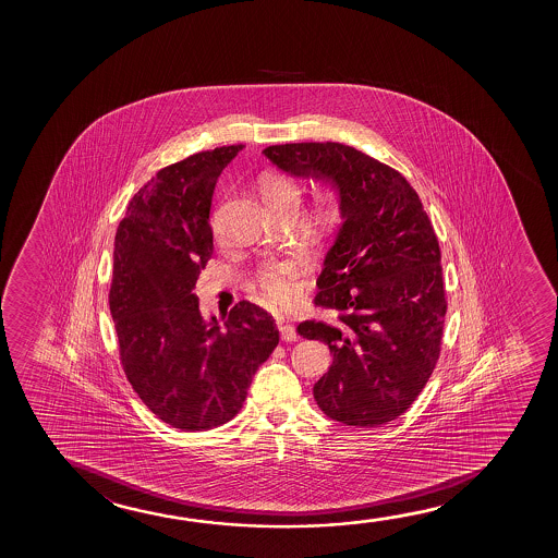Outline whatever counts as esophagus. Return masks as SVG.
<instances>
[{"label": "esophagus", "mask_w": 558, "mask_h": 558, "mask_svg": "<svg viewBox=\"0 0 558 558\" xmlns=\"http://www.w3.org/2000/svg\"><path fill=\"white\" fill-rule=\"evenodd\" d=\"M280 337H282V341H298V331H295V326L293 324H280Z\"/></svg>", "instance_id": "obj_1"}]
</instances>
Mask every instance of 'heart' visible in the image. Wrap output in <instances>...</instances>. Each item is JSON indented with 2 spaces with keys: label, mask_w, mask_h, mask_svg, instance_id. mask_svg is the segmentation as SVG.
<instances>
[{
  "label": "heart",
  "mask_w": 558,
  "mask_h": 558,
  "mask_svg": "<svg viewBox=\"0 0 558 558\" xmlns=\"http://www.w3.org/2000/svg\"><path fill=\"white\" fill-rule=\"evenodd\" d=\"M259 191L263 198L272 209H295L301 199V191L290 177L280 173H263L259 177ZM339 219V206L336 198L329 194H320L313 207V221L328 229ZM211 229L219 234V217L214 215ZM299 278H301V263L298 259L268 260L263 263L257 270V283L263 295L272 305L288 303L298 291Z\"/></svg>",
  "instance_id": "heart-1"
}]
</instances>
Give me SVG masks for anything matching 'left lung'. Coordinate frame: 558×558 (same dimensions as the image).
<instances>
[{
    "instance_id": "8db88e82",
    "label": "left lung",
    "mask_w": 558,
    "mask_h": 558,
    "mask_svg": "<svg viewBox=\"0 0 558 558\" xmlns=\"http://www.w3.org/2000/svg\"><path fill=\"white\" fill-rule=\"evenodd\" d=\"M263 154L339 194L343 225L314 298L336 316L298 326L299 336L333 354L314 385L316 404L352 427L397 420L435 369L448 306L440 247L417 192L397 169L341 143L275 145Z\"/></svg>"
}]
</instances>
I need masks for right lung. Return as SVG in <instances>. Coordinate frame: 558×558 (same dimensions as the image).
<instances>
[{
  "mask_svg": "<svg viewBox=\"0 0 558 558\" xmlns=\"http://www.w3.org/2000/svg\"><path fill=\"white\" fill-rule=\"evenodd\" d=\"M242 148L221 146L160 169L116 230L108 301L123 372L146 408L181 430L232 420L280 339L260 306L240 301L221 326L215 316L204 320L194 293L214 253L215 184Z\"/></svg>",
  "mask_w": 558,
  "mask_h": 558,
  "instance_id": "add662e5",
  "label": "right lung"
}]
</instances>
